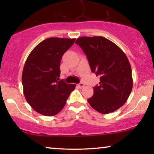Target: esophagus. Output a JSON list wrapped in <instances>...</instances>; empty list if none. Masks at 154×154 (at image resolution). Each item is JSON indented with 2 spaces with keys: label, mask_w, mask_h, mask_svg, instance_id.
<instances>
[{
  "label": "esophagus",
  "mask_w": 154,
  "mask_h": 154,
  "mask_svg": "<svg viewBox=\"0 0 154 154\" xmlns=\"http://www.w3.org/2000/svg\"><path fill=\"white\" fill-rule=\"evenodd\" d=\"M84 86H85V85H84V83H80L79 85H78V87H79V88H83Z\"/></svg>",
  "instance_id": "obj_1"
}]
</instances>
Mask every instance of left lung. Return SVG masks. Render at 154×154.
<instances>
[{
	"label": "left lung",
	"mask_w": 154,
	"mask_h": 154,
	"mask_svg": "<svg viewBox=\"0 0 154 154\" xmlns=\"http://www.w3.org/2000/svg\"><path fill=\"white\" fill-rule=\"evenodd\" d=\"M87 57L92 72L100 76V84L88 100L103 114L113 112L126 102L132 89L129 60L119 46L102 36L80 37L75 41Z\"/></svg>",
	"instance_id": "1"
}]
</instances>
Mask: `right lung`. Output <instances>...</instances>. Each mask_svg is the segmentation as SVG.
<instances>
[{"label": "right lung", "mask_w": 154, "mask_h": 154, "mask_svg": "<svg viewBox=\"0 0 154 154\" xmlns=\"http://www.w3.org/2000/svg\"><path fill=\"white\" fill-rule=\"evenodd\" d=\"M75 38H49L33 48L22 71V85L27 102L38 113L52 116L64 108L75 84L59 81L60 62Z\"/></svg>", "instance_id": "1"}]
</instances>
